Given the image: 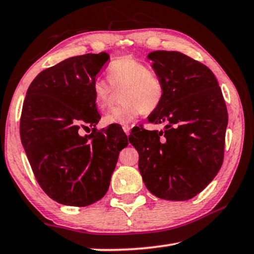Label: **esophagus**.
Returning <instances> with one entry per match:
<instances>
[{
	"instance_id": "obj_1",
	"label": "esophagus",
	"mask_w": 254,
	"mask_h": 254,
	"mask_svg": "<svg viewBox=\"0 0 254 254\" xmlns=\"http://www.w3.org/2000/svg\"><path fill=\"white\" fill-rule=\"evenodd\" d=\"M130 130H131V128H130V126H123V131L126 132V134H127V135L130 134Z\"/></svg>"
}]
</instances>
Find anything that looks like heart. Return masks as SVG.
Wrapping results in <instances>:
<instances>
[{
	"instance_id": "1",
	"label": "heart",
	"mask_w": 254,
	"mask_h": 254,
	"mask_svg": "<svg viewBox=\"0 0 254 254\" xmlns=\"http://www.w3.org/2000/svg\"><path fill=\"white\" fill-rule=\"evenodd\" d=\"M109 83L94 80L92 86L94 104L98 110L109 109L115 91L122 89L121 105L107 113L103 122L106 126H127L142 113H152L163 101L165 81L147 64L133 56H123L110 63L106 69Z\"/></svg>"
}]
</instances>
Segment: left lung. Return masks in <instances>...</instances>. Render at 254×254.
<instances>
[{"mask_svg":"<svg viewBox=\"0 0 254 254\" xmlns=\"http://www.w3.org/2000/svg\"><path fill=\"white\" fill-rule=\"evenodd\" d=\"M166 93L150 123L162 131L136 127L128 141L139 153V170L158 198L187 200L198 195L220 171L224 159L226 104L207 66L178 51L149 54Z\"/></svg>","mask_w":254,"mask_h":254,"instance_id":"1","label":"left lung"}]
</instances>
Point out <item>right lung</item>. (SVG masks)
Segmentation results:
<instances>
[{
    "label": "right lung",
    "instance_id": "obj_1",
    "mask_svg": "<svg viewBox=\"0 0 254 254\" xmlns=\"http://www.w3.org/2000/svg\"><path fill=\"white\" fill-rule=\"evenodd\" d=\"M106 53L63 60L30 84L20 119V136L38 184L57 203L84 207L110 187L127 136L118 126L97 130L101 119L92 86L109 62ZM92 127L88 136L80 128Z\"/></svg>",
    "mask_w": 254,
    "mask_h": 254
}]
</instances>
